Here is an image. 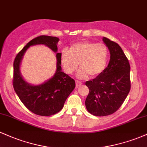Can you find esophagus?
Returning <instances> with one entry per match:
<instances>
[{
    "label": "esophagus",
    "instance_id": "1",
    "mask_svg": "<svg viewBox=\"0 0 147 147\" xmlns=\"http://www.w3.org/2000/svg\"><path fill=\"white\" fill-rule=\"evenodd\" d=\"M82 83H81L80 82H79V81H76V88H79L81 86H82Z\"/></svg>",
    "mask_w": 147,
    "mask_h": 147
}]
</instances>
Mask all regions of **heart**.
<instances>
[{
	"instance_id": "obj_1",
	"label": "heart",
	"mask_w": 147,
	"mask_h": 147,
	"mask_svg": "<svg viewBox=\"0 0 147 147\" xmlns=\"http://www.w3.org/2000/svg\"><path fill=\"white\" fill-rule=\"evenodd\" d=\"M109 50L105 45L93 42L82 41L75 43L68 50L61 53V60L63 70L72 74L79 65L77 73L79 79H86L89 75L94 77L100 75L105 69L108 61Z\"/></svg>"
}]
</instances>
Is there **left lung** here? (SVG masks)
I'll return each instance as SVG.
<instances>
[{"mask_svg": "<svg viewBox=\"0 0 147 147\" xmlns=\"http://www.w3.org/2000/svg\"><path fill=\"white\" fill-rule=\"evenodd\" d=\"M102 40L111 54L109 65L96 78L86 82L89 88L86 107L90 114L99 117L117 111L131 89V68L122 49L106 37Z\"/></svg>", "mask_w": 147, "mask_h": 147, "instance_id": "1", "label": "left lung"}]
</instances>
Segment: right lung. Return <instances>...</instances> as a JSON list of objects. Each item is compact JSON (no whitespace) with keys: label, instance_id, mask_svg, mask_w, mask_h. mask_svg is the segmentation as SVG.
I'll use <instances>...</instances> for the list:
<instances>
[{"label":"right lung","instance_id":"1","mask_svg":"<svg viewBox=\"0 0 147 147\" xmlns=\"http://www.w3.org/2000/svg\"><path fill=\"white\" fill-rule=\"evenodd\" d=\"M55 36H40L31 40L18 53L14 62L13 86L18 97L31 112L41 116H50L63 109L66 99L75 88L73 79L61 70V53H58ZM44 45L56 53L57 69L55 75L44 83L33 85L28 83L21 75L20 63L26 50L30 46Z\"/></svg>","mask_w":147,"mask_h":147}]
</instances>
